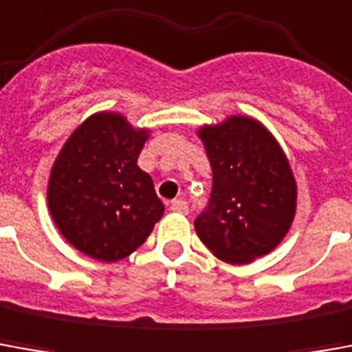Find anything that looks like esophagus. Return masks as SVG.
I'll return each instance as SVG.
<instances>
[{"instance_id": "34e87169", "label": "esophagus", "mask_w": 352, "mask_h": 352, "mask_svg": "<svg viewBox=\"0 0 352 352\" xmlns=\"http://www.w3.org/2000/svg\"><path fill=\"white\" fill-rule=\"evenodd\" d=\"M169 208H171V211H175V213H183V215L188 213V206H186V201L184 200H173Z\"/></svg>"}]
</instances>
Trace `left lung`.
I'll return each instance as SVG.
<instances>
[{
  "label": "left lung",
  "instance_id": "obj_1",
  "mask_svg": "<svg viewBox=\"0 0 352 352\" xmlns=\"http://www.w3.org/2000/svg\"><path fill=\"white\" fill-rule=\"evenodd\" d=\"M213 186L196 234L217 259L245 265L284 240L297 210V183L286 152L252 116L201 125Z\"/></svg>",
  "mask_w": 352,
  "mask_h": 352
}]
</instances>
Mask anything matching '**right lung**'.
<instances>
[{"label": "right lung", "mask_w": 352, "mask_h": 352, "mask_svg": "<svg viewBox=\"0 0 352 352\" xmlns=\"http://www.w3.org/2000/svg\"><path fill=\"white\" fill-rule=\"evenodd\" d=\"M151 129L120 112H95L66 139L51 168L47 208L65 240L91 259H124L164 215L148 173L137 166Z\"/></svg>", "instance_id": "obj_1"}]
</instances>
